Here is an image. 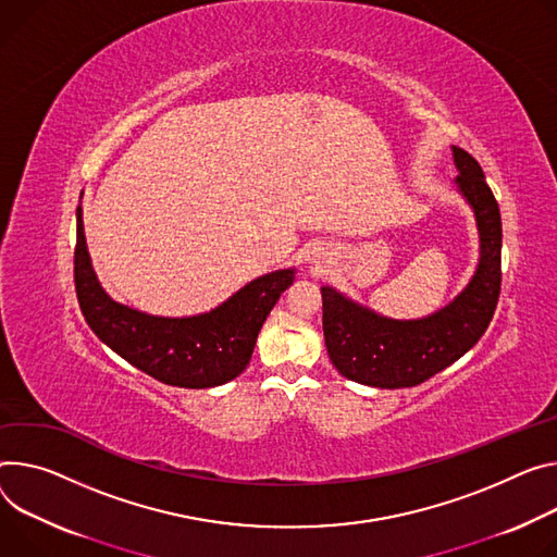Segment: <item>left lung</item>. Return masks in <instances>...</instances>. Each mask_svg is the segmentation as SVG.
Segmentation results:
<instances>
[{
  "mask_svg": "<svg viewBox=\"0 0 557 557\" xmlns=\"http://www.w3.org/2000/svg\"><path fill=\"white\" fill-rule=\"evenodd\" d=\"M455 184L475 211L480 264L448 307L424 320H388L322 288V326L329 358L348 380L377 388L418 386L460 360L488 329L502 286V218L482 166L453 148Z\"/></svg>",
  "mask_w": 557,
  "mask_h": 557,
  "instance_id": "obj_1",
  "label": "left lung"
}]
</instances>
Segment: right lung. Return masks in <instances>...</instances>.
<instances>
[{
  "label": "right lung",
  "mask_w": 557,
  "mask_h": 557,
  "mask_svg": "<svg viewBox=\"0 0 557 557\" xmlns=\"http://www.w3.org/2000/svg\"><path fill=\"white\" fill-rule=\"evenodd\" d=\"M75 290L92 333L135 369L180 388H209L237 377L250 362L258 333L293 269L262 275L222 307L195 318H156L113 301L99 286L77 207Z\"/></svg>",
  "instance_id": "1"
}]
</instances>
